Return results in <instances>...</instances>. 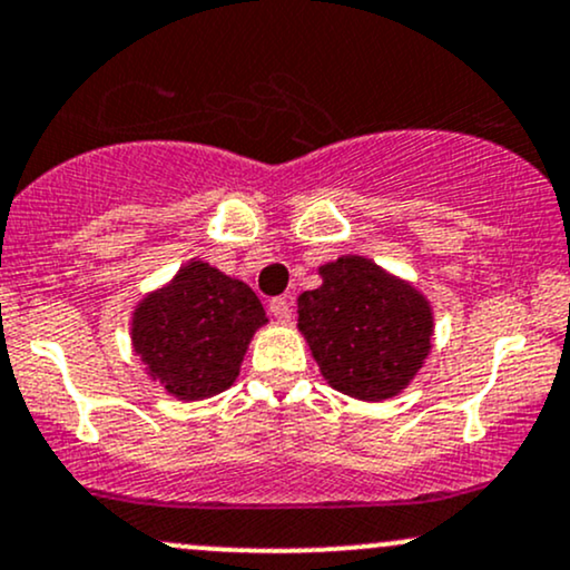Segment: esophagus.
<instances>
[{"mask_svg":"<svg viewBox=\"0 0 570 570\" xmlns=\"http://www.w3.org/2000/svg\"><path fill=\"white\" fill-rule=\"evenodd\" d=\"M271 313L273 316L278 318V322H289L292 318V303H289V297H276V299H271Z\"/></svg>","mask_w":570,"mask_h":570,"instance_id":"34e87169","label":"esophagus"}]
</instances>
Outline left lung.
Wrapping results in <instances>:
<instances>
[{
  "label": "left lung",
  "instance_id": "1",
  "mask_svg": "<svg viewBox=\"0 0 570 570\" xmlns=\"http://www.w3.org/2000/svg\"><path fill=\"white\" fill-rule=\"evenodd\" d=\"M318 276L322 286L297 297V330L324 381L362 402L402 394L431 353L429 299L358 254L322 265Z\"/></svg>",
  "mask_w": 570,
  "mask_h": 570
}]
</instances>
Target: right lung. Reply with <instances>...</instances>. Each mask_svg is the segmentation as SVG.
<instances>
[{"mask_svg": "<svg viewBox=\"0 0 570 570\" xmlns=\"http://www.w3.org/2000/svg\"><path fill=\"white\" fill-rule=\"evenodd\" d=\"M265 324V307L244 281L193 259L139 299L130 343L168 394L200 402L230 389L254 332Z\"/></svg>", "mask_w": 570, "mask_h": 570, "instance_id": "1", "label": "right lung"}]
</instances>
